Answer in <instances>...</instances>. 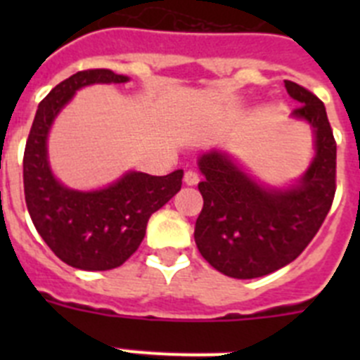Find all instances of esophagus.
I'll return each instance as SVG.
<instances>
[{
  "label": "esophagus",
  "mask_w": 360,
  "mask_h": 360,
  "mask_svg": "<svg viewBox=\"0 0 360 360\" xmlns=\"http://www.w3.org/2000/svg\"><path fill=\"white\" fill-rule=\"evenodd\" d=\"M184 182H186V186H196L200 182V174L195 173V171H186Z\"/></svg>",
  "instance_id": "obj_1"
}]
</instances>
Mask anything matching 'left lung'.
Wrapping results in <instances>:
<instances>
[{"instance_id":"left-lung-1","label":"left lung","mask_w":360,"mask_h":360,"mask_svg":"<svg viewBox=\"0 0 360 360\" xmlns=\"http://www.w3.org/2000/svg\"><path fill=\"white\" fill-rule=\"evenodd\" d=\"M301 106L292 117L310 124L316 155L297 182L270 187L254 180L225 151L198 158L203 207L195 241L205 262L236 279H252L288 265L314 240L335 195L337 144L326 108L303 86L285 81Z\"/></svg>"}]
</instances>
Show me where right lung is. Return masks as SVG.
Returning a JSON list of instances; mask_svg holds the SVG:
<instances>
[{
  "instance_id": "1",
  "label": "right lung",
  "mask_w": 360,
  "mask_h": 360,
  "mask_svg": "<svg viewBox=\"0 0 360 360\" xmlns=\"http://www.w3.org/2000/svg\"><path fill=\"white\" fill-rule=\"evenodd\" d=\"M129 77L97 68L73 73L39 103L23 157L25 200L39 236L61 262L81 270H111L142 243L153 212L182 187L184 171L151 176L128 171L108 187L77 191L50 169L49 133L75 91L90 84H120Z\"/></svg>"
}]
</instances>
